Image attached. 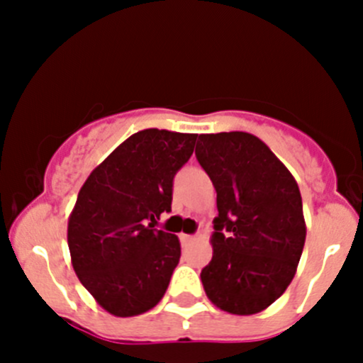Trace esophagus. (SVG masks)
Returning a JSON list of instances; mask_svg holds the SVG:
<instances>
[{
	"mask_svg": "<svg viewBox=\"0 0 363 363\" xmlns=\"http://www.w3.org/2000/svg\"><path fill=\"white\" fill-rule=\"evenodd\" d=\"M193 240H195V237H193V235H186V233H181V242L182 244H189V242H193Z\"/></svg>",
	"mask_w": 363,
	"mask_h": 363,
	"instance_id": "obj_1",
	"label": "esophagus"
}]
</instances>
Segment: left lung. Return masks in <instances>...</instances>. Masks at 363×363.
Returning <instances> with one entry per match:
<instances>
[{
    "label": "left lung",
    "instance_id": "1",
    "mask_svg": "<svg viewBox=\"0 0 363 363\" xmlns=\"http://www.w3.org/2000/svg\"><path fill=\"white\" fill-rule=\"evenodd\" d=\"M196 158L218 193L208 300L230 314L262 313L290 286L306 242L302 196L291 172L246 131L203 133Z\"/></svg>",
    "mask_w": 363,
    "mask_h": 363
}]
</instances>
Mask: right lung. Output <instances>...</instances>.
Here are the masks:
<instances>
[{
    "label": "right lung",
    "instance_id": "add662e5",
    "mask_svg": "<svg viewBox=\"0 0 363 363\" xmlns=\"http://www.w3.org/2000/svg\"><path fill=\"white\" fill-rule=\"evenodd\" d=\"M196 133L137 131L86 179L68 218L77 277L117 318L147 313L163 298L181 258L174 233L155 228L172 211V182L193 155Z\"/></svg>",
    "mask_w": 363,
    "mask_h": 363
}]
</instances>
